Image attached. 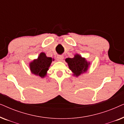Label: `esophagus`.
Instances as JSON below:
<instances>
[{
    "label": "esophagus",
    "mask_w": 124,
    "mask_h": 124,
    "mask_svg": "<svg viewBox=\"0 0 124 124\" xmlns=\"http://www.w3.org/2000/svg\"><path fill=\"white\" fill-rule=\"evenodd\" d=\"M64 59V56L62 55H59L57 57V60L58 61H62Z\"/></svg>",
    "instance_id": "34e87169"
}]
</instances>
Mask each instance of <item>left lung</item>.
<instances>
[{
  "label": "left lung",
  "mask_w": 124,
  "mask_h": 124,
  "mask_svg": "<svg viewBox=\"0 0 124 124\" xmlns=\"http://www.w3.org/2000/svg\"><path fill=\"white\" fill-rule=\"evenodd\" d=\"M65 62L73 73V76L76 77L87 72L90 65V62H88L85 57H82L81 55L77 54L73 58L66 59Z\"/></svg>",
  "instance_id": "left-lung-1"
}]
</instances>
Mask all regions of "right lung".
<instances>
[{
	"instance_id": "1",
	"label": "right lung",
	"mask_w": 124,
	"mask_h": 124,
	"mask_svg": "<svg viewBox=\"0 0 124 124\" xmlns=\"http://www.w3.org/2000/svg\"><path fill=\"white\" fill-rule=\"evenodd\" d=\"M54 59L47 57L45 52H41L38 58L29 63V68L31 73L35 76L44 78L47 75V71Z\"/></svg>"
}]
</instances>
